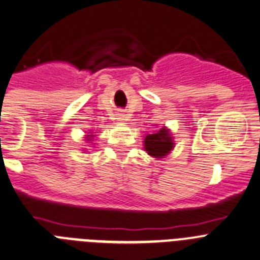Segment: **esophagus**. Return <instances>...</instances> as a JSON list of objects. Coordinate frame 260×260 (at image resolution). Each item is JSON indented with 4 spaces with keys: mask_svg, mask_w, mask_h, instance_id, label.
<instances>
[{
    "mask_svg": "<svg viewBox=\"0 0 260 260\" xmlns=\"http://www.w3.org/2000/svg\"><path fill=\"white\" fill-rule=\"evenodd\" d=\"M118 119H122V120H124L125 115L123 113H118Z\"/></svg>",
    "mask_w": 260,
    "mask_h": 260,
    "instance_id": "esophagus-1",
    "label": "esophagus"
}]
</instances>
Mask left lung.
I'll list each match as a JSON object with an SVG mask.
<instances>
[{
  "label": "left lung",
  "mask_w": 260,
  "mask_h": 260,
  "mask_svg": "<svg viewBox=\"0 0 260 260\" xmlns=\"http://www.w3.org/2000/svg\"><path fill=\"white\" fill-rule=\"evenodd\" d=\"M144 144L145 151H147L150 156L156 157V159L167 156L174 147L172 133L166 127L160 128L159 131L151 135H147L145 137Z\"/></svg>",
  "instance_id": "1"
}]
</instances>
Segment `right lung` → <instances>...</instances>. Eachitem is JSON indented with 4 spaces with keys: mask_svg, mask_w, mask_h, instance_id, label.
Here are the masks:
<instances>
[{
    "mask_svg": "<svg viewBox=\"0 0 260 260\" xmlns=\"http://www.w3.org/2000/svg\"><path fill=\"white\" fill-rule=\"evenodd\" d=\"M93 136H94V135H87V137H86V138H87V141H92L91 138L93 137Z\"/></svg>",
    "mask_w": 260,
    "mask_h": 260,
    "instance_id": "1",
    "label": "right lung"
}]
</instances>
